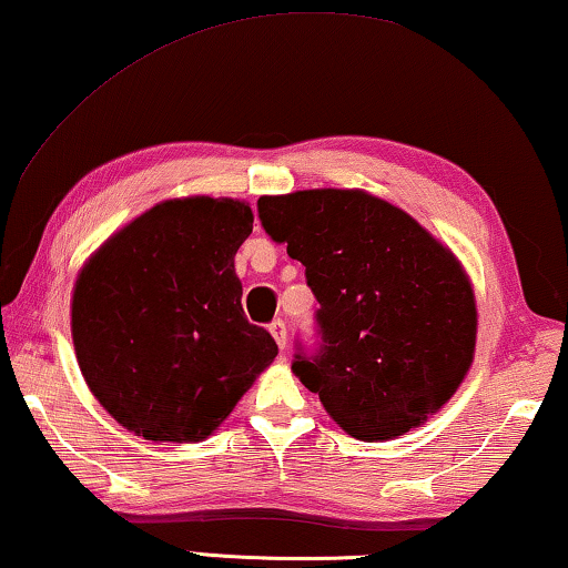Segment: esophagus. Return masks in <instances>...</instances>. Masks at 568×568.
<instances>
[{
	"label": "esophagus",
	"mask_w": 568,
	"mask_h": 568,
	"mask_svg": "<svg viewBox=\"0 0 568 568\" xmlns=\"http://www.w3.org/2000/svg\"><path fill=\"white\" fill-rule=\"evenodd\" d=\"M270 334H273V338L277 342V346H281V349H285V344H287V332H285V321H281V318H275L273 324H270Z\"/></svg>",
	"instance_id": "esophagus-1"
}]
</instances>
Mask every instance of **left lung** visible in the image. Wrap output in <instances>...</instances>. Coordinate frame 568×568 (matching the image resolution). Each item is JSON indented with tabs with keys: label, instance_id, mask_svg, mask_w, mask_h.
<instances>
[{
	"label": "left lung",
	"instance_id": "left-lung-1",
	"mask_svg": "<svg viewBox=\"0 0 568 568\" xmlns=\"http://www.w3.org/2000/svg\"><path fill=\"white\" fill-rule=\"evenodd\" d=\"M260 222L303 262L318 346L293 372L359 442L408 434L456 393L477 306L459 260L416 219L365 191L262 196Z\"/></svg>",
	"mask_w": 568,
	"mask_h": 568
}]
</instances>
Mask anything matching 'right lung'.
I'll return each instance as SVG.
<instances>
[{"label": "right lung", "instance_id": "obj_1", "mask_svg": "<svg viewBox=\"0 0 568 568\" xmlns=\"http://www.w3.org/2000/svg\"><path fill=\"white\" fill-rule=\"evenodd\" d=\"M252 222L242 201L171 199L109 236L81 270L75 359L126 430L203 442L275 359V338L244 318L234 273Z\"/></svg>", "mask_w": 568, "mask_h": 568}]
</instances>
